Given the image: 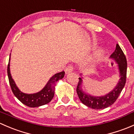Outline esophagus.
<instances>
[{"instance_id":"34e87169","label":"esophagus","mask_w":134,"mask_h":134,"mask_svg":"<svg viewBox=\"0 0 134 134\" xmlns=\"http://www.w3.org/2000/svg\"><path fill=\"white\" fill-rule=\"evenodd\" d=\"M72 71H73V67H72V65H71L67 66V68H66L65 70L66 74L70 73V72H72Z\"/></svg>"}]
</instances>
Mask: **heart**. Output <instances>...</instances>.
<instances>
[{"label": "heart", "instance_id": "b5f03b06", "mask_svg": "<svg viewBox=\"0 0 134 134\" xmlns=\"http://www.w3.org/2000/svg\"><path fill=\"white\" fill-rule=\"evenodd\" d=\"M104 53V52L102 49H99L94 51L92 56L90 58L89 60L87 61V63H86V65L87 66V67H94V66H95L101 61Z\"/></svg>", "mask_w": 134, "mask_h": 134}]
</instances>
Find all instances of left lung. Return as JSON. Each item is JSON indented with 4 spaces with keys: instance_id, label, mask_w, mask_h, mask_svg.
Returning a JSON list of instances; mask_svg holds the SVG:
<instances>
[{
    "instance_id": "left-lung-1",
    "label": "left lung",
    "mask_w": 134,
    "mask_h": 134,
    "mask_svg": "<svg viewBox=\"0 0 134 134\" xmlns=\"http://www.w3.org/2000/svg\"><path fill=\"white\" fill-rule=\"evenodd\" d=\"M109 58L113 59L117 64L119 71V80L114 88L107 94L103 96H93L88 93L85 92L82 89L83 77L80 74V78H78V86L76 92L81 102L87 107L94 109H102L111 106L116 101L120 93L124 88L126 79L127 62L125 55L118 44L116 45V48Z\"/></svg>"
}]
</instances>
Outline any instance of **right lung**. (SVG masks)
I'll use <instances>...</instances> for the list:
<instances>
[{"label":"right lung","mask_w":134,"mask_h":134,"mask_svg":"<svg viewBox=\"0 0 134 134\" xmlns=\"http://www.w3.org/2000/svg\"><path fill=\"white\" fill-rule=\"evenodd\" d=\"M11 55V54H10ZM10 56H9V60L8 65V76L9 84H10L11 88H12V92L13 93L14 95L17 97V99L21 101L23 104L31 108H36L39 106H43V105L47 104L49 103L52 99L53 98L54 95V90L56 83L64 77L65 72H58L52 76L47 84L39 92L35 93H25L21 91L18 88L15 81L12 78V75L10 73Z\"/></svg>","instance_id":"add662e5"}]
</instances>
